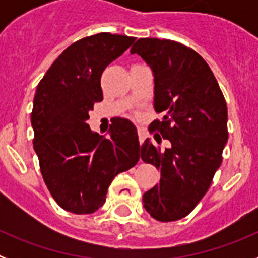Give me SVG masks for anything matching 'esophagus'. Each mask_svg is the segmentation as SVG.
Instances as JSON below:
<instances>
[{
    "instance_id": "obj_1",
    "label": "esophagus",
    "mask_w": 258,
    "mask_h": 258,
    "mask_svg": "<svg viewBox=\"0 0 258 258\" xmlns=\"http://www.w3.org/2000/svg\"><path fill=\"white\" fill-rule=\"evenodd\" d=\"M138 137H140V142L142 143L145 141V138L147 137V132L143 127H138Z\"/></svg>"
}]
</instances>
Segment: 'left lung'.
I'll use <instances>...</instances> for the list:
<instances>
[{
    "instance_id": "left-lung-1",
    "label": "left lung",
    "mask_w": 258,
    "mask_h": 258,
    "mask_svg": "<svg viewBox=\"0 0 258 258\" xmlns=\"http://www.w3.org/2000/svg\"><path fill=\"white\" fill-rule=\"evenodd\" d=\"M138 54L154 75V108L163 113L150 131L170 142L164 151L150 138L141 157L160 170V182L143 194L152 218L170 222L186 217L212 183L227 142V106L207 61L190 47L170 40L140 38ZM156 142L161 138L154 136Z\"/></svg>"
}]
</instances>
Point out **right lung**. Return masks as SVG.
Returning <instances> with one entry per match:
<instances>
[{
  "mask_svg": "<svg viewBox=\"0 0 258 258\" xmlns=\"http://www.w3.org/2000/svg\"><path fill=\"white\" fill-rule=\"evenodd\" d=\"M134 40L108 32L81 38L55 59L36 89L33 149L51 197L72 213L101 208L112 179L140 160L133 122L117 118L108 138L86 122L94 103L103 99L102 72Z\"/></svg>",
  "mask_w": 258,
  "mask_h": 258,
  "instance_id": "right-lung-1",
  "label": "right lung"
}]
</instances>
